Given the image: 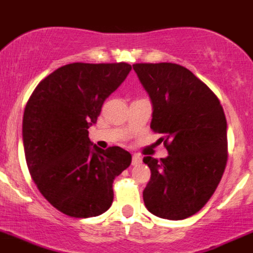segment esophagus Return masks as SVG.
Instances as JSON below:
<instances>
[{
    "mask_svg": "<svg viewBox=\"0 0 253 253\" xmlns=\"http://www.w3.org/2000/svg\"><path fill=\"white\" fill-rule=\"evenodd\" d=\"M143 163V159L140 158L139 155H133V160H131V165H134V167H136V165L141 164Z\"/></svg>",
    "mask_w": 253,
    "mask_h": 253,
    "instance_id": "34e87169",
    "label": "esophagus"
}]
</instances>
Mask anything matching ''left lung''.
Masks as SVG:
<instances>
[{
    "mask_svg": "<svg viewBox=\"0 0 253 253\" xmlns=\"http://www.w3.org/2000/svg\"><path fill=\"white\" fill-rule=\"evenodd\" d=\"M153 105L150 128L164 134L169 155L145 156L151 177L145 208L167 220L200 211L215 192L227 161V123L217 97L185 67L133 64Z\"/></svg>",
    "mask_w": 253,
    "mask_h": 253,
    "instance_id": "8db88e82",
    "label": "left lung"
}]
</instances>
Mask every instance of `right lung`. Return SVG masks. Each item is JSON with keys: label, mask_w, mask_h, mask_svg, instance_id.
Instances as JSON below:
<instances>
[{"label": "right lung", "mask_w": 253, "mask_h": 253, "mask_svg": "<svg viewBox=\"0 0 253 253\" xmlns=\"http://www.w3.org/2000/svg\"><path fill=\"white\" fill-rule=\"evenodd\" d=\"M128 63H72L33 90L22 122L26 161L41 194L72 217L102 215L112 206L113 182L131 163L119 146L98 148L88 136L104 100L125 81Z\"/></svg>", "instance_id": "obj_1"}]
</instances>
